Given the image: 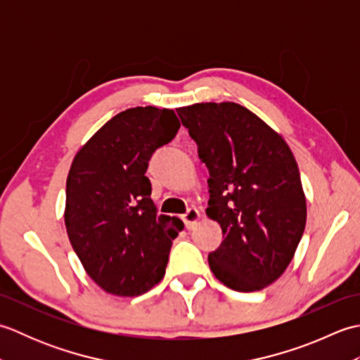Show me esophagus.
<instances>
[{
  "label": "esophagus",
  "instance_id": "obj_1",
  "mask_svg": "<svg viewBox=\"0 0 360 360\" xmlns=\"http://www.w3.org/2000/svg\"><path fill=\"white\" fill-rule=\"evenodd\" d=\"M182 219H184L186 227L188 229V231H192V229H195L198 219H200V212H198L196 209H188L187 213L182 215Z\"/></svg>",
  "mask_w": 360,
  "mask_h": 360
}]
</instances>
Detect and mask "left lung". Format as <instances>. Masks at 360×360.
Masks as SVG:
<instances>
[{
  "label": "left lung",
  "instance_id": "left-lung-1",
  "mask_svg": "<svg viewBox=\"0 0 360 360\" xmlns=\"http://www.w3.org/2000/svg\"><path fill=\"white\" fill-rule=\"evenodd\" d=\"M176 111L210 174L205 212L223 231V241L209 254L210 269L238 292L263 289L285 272L307 224L292 151L238 103H195Z\"/></svg>",
  "mask_w": 360,
  "mask_h": 360
}]
</instances>
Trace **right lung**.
<instances>
[{
  "label": "right lung",
  "instance_id": "add662e5",
  "mask_svg": "<svg viewBox=\"0 0 360 360\" xmlns=\"http://www.w3.org/2000/svg\"><path fill=\"white\" fill-rule=\"evenodd\" d=\"M179 128L173 110L136 106L106 122L72 160L68 236L89 277L106 292L136 297L164 277L184 224L158 215L145 173L155 151Z\"/></svg>",
  "mask_w": 360,
  "mask_h": 360
}]
</instances>
